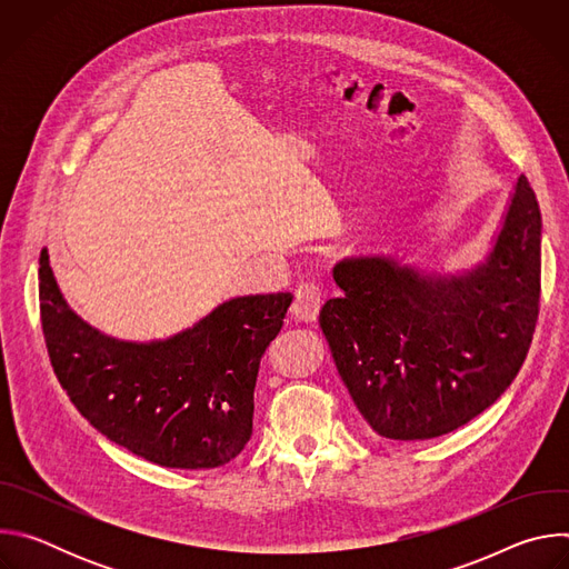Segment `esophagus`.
Instances as JSON below:
<instances>
[{
  "mask_svg": "<svg viewBox=\"0 0 569 569\" xmlns=\"http://www.w3.org/2000/svg\"><path fill=\"white\" fill-rule=\"evenodd\" d=\"M321 306V290L315 283H301L295 290V303L290 308L292 319L303 321V323H312L317 319Z\"/></svg>",
  "mask_w": 569,
  "mask_h": 569,
  "instance_id": "obj_1",
  "label": "esophagus"
}]
</instances>
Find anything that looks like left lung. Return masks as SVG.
I'll use <instances>...</instances> for the list:
<instances>
[{
  "instance_id": "left-lung-1",
  "label": "left lung",
  "mask_w": 569,
  "mask_h": 569,
  "mask_svg": "<svg viewBox=\"0 0 569 569\" xmlns=\"http://www.w3.org/2000/svg\"><path fill=\"white\" fill-rule=\"evenodd\" d=\"M540 231L525 176L483 259L430 272L391 254L336 263L342 290L319 310L338 373L365 421L387 439L448 435L507 391L538 319Z\"/></svg>"
}]
</instances>
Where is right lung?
Here are the masks:
<instances>
[{
  "mask_svg": "<svg viewBox=\"0 0 569 569\" xmlns=\"http://www.w3.org/2000/svg\"><path fill=\"white\" fill-rule=\"evenodd\" d=\"M40 317L53 371L101 435L167 468L231 461L252 437L261 356L283 327L290 292L218 303L161 340H119L76 315L40 254Z\"/></svg>",
  "mask_w": 569,
  "mask_h": 569,
  "instance_id": "right-lung-1",
  "label": "right lung"
}]
</instances>
